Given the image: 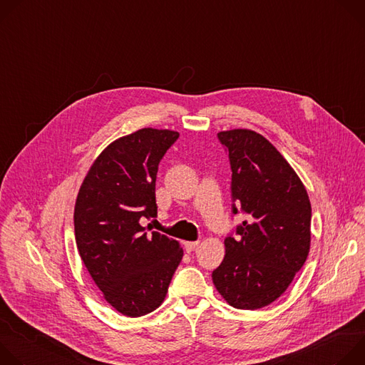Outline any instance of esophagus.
Masks as SVG:
<instances>
[{
	"label": "esophagus",
	"instance_id": "34e87169",
	"mask_svg": "<svg viewBox=\"0 0 365 365\" xmlns=\"http://www.w3.org/2000/svg\"><path fill=\"white\" fill-rule=\"evenodd\" d=\"M197 245H199V241H185L183 242V247H185L186 252H192Z\"/></svg>",
	"mask_w": 365,
	"mask_h": 365
}]
</instances>
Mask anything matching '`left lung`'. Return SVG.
I'll return each instance as SVG.
<instances>
[{
    "instance_id": "1",
    "label": "left lung",
    "mask_w": 365,
    "mask_h": 365,
    "mask_svg": "<svg viewBox=\"0 0 365 365\" xmlns=\"http://www.w3.org/2000/svg\"><path fill=\"white\" fill-rule=\"evenodd\" d=\"M218 138L232 170V214L240 210L247 220L235 238H225V257L212 282L232 307L254 310L279 299L303 267L310 200L297 173L262 134L235 128Z\"/></svg>"
}]
</instances>
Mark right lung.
I'll return each instance as SVG.
<instances>
[{"mask_svg": "<svg viewBox=\"0 0 365 365\" xmlns=\"http://www.w3.org/2000/svg\"><path fill=\"white\" fill-rule=\"evenodd\" d=\"M179 133L141 128L102 150L75 203V240L92 280L115 310L138 318L158 309L183 250L179 241L147 232L140 220L158 215L155 176Z\"/></svg>", "mask_w": 365, "mask_h": 365, "instance_id": "add662e5", "label": "right lung"}]
</instances>
